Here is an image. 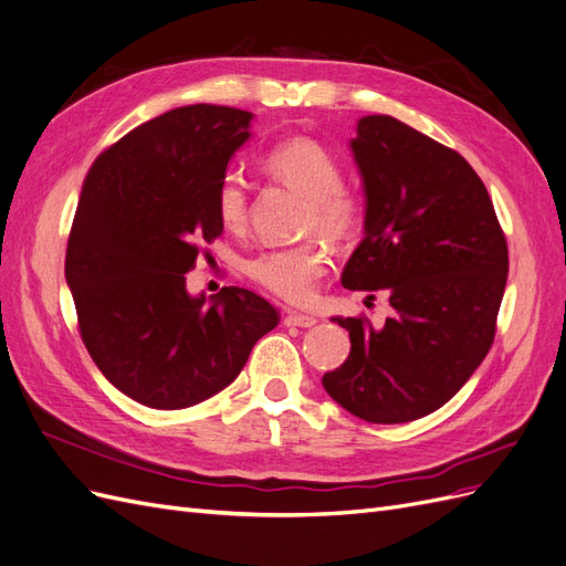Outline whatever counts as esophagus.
<instances>
[{
  "mask_svg": "<svg viewBox=\"0 0 566 566\" xmlns=\"http://www.w3.org/2000/svg\"><path fill=\"white\" fill-rule=\"evenodd\" d=\"M283 323L285 325H295V328H312V325L318 323V318L312 316V314H302V312H287Z\"/></svg>",
  "mask_w": 566,
  "mask_h": 566,
  "instance_id": "1",
  "label": "esophagus"
}]
</instances>
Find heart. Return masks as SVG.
Wrapping results in <instances>:
<instances>
[{
	"label": "heart",
	"instance_id": "b5f03b06",
	"mask_svg": "<svg viewBox=\"0 0 566 566\" xmlns=\"http://www.w3.org/2000/svg\"><path fill=\"white\" fill-rule=\"evenodd\" d=\"M266 169L310 198L306 231H318L335 241L352 235L361 219V198L342 184L339 163L328 148L312 139H287L269 150ZM214 208L227 231H241L248 224V184L241 175L221 177ZM328 269L331 252L314 238L295 245L264 248L245 262V273L254 283L290 302L310 300Z\"/></svg>",
	"mask_w": 566,
	"mask_h": 566
}]
</instances>
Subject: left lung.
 Returning a JSON list of instances; mask_svg holds the SVG:
<instances>
[{"label": "left lung", "mask_w": 566, "mask_h": 566, "mask_svg": "<svg viewBox=\"0 0 566 566\" xmlns=\"http://www.w3.org/2000/svg\"><path fill=\"white\" fill-rule=\"evenodd\" d=\"M352 150L366 188V238L342 271L349 290H385L394 316L333 318L347 361L323 387L366 422L430 416L484 361L507 281V241L470 163L389 115L358 119ZM375 297V295H370Z\"/></svg>", "instance_id": "left-lung-1"}]
</instances>
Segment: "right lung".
I'll list each match as a JSON object with an SVG mask.
<instances>
[{"label": "right lung", "mask_w": 566, "mask_h": 566, "mask_svg": "<svg viewBox=\"0 0 566 566\" xmlns=\"http://www.w3.org/2000/svg\"><path fill=\"white\" fill-rule=\"evenodd\" d=\"M250 119L210 104L163 113L101 153L82 184L65 250L80 337L106 380L144 406L214 397L281 321L245 287H221L212 304L186 293L200 245L224 231L217 186Z\"/></svg>", "instance_id": "add662e5"}]
</instances>
